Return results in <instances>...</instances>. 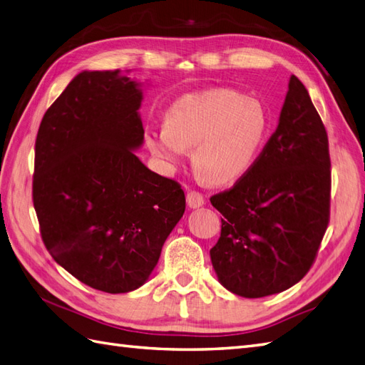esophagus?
Returning <instances> with one entry per match:
<instances>
[{
	"label": "esophagus",
	"mask_w": 365,
	"mask_h": 365,
	"mask_svg": "<svg viewBox=\"0 0 365 365\" xmlns=\"http://www.w3.org/2000/svg\"><path fill=\"white\" fill-rule=\"evenodd\" d=\"M185 200H187V206L190 209H198L201 206H204V197L200 193V192H195V190H190L187 193V197H185Z\"/></svg>",
	"instance_id": "esophagus-1"
}]
</instances>
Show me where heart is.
<instances>
[{"label": "heart", "instance_id": "b5f03b06", "mask_svg": "<svg viewBox=\"0 0 365 365\" xmlns=\"http://www.w3.org/2000/svg\"><path fill=\"white\" fill-rule=\"evenodd\" d=\"M269 125L262 101L213 88L176 99L165 113V123L147 128L144 140L168 170L180 167L192 147L200 180L229 184L251 170Z\"/></svg>", "mask_w": 365, "mask_h": 365}]
</instances>
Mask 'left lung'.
Here are the masks:
<instances>
[{"label":"left lung","mask_w":365,"mask_h":365,"mask_svg":"<svg viewBox=\"0 0 365 365\" xmlns=\"http://www.w3.org/2000/svg\"><path fill=\"white\" fill-rule=\"evenodd\" d=\"M328 138L304 83L291 76L277 128L251 170L213 195L221 235L210 250L218 282L246 299L304 279L330 218Z\"/></svg>","instance_id":"8db88e82"}]
</instances>
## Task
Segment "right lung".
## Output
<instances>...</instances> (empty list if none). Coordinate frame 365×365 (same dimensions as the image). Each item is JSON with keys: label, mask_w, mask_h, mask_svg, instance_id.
Instances as JSON below:
<instances>
[{"label": "right lung", "mask_w": 365, "mask_h": 365, "mask_svg": "<svg viewBox=\"0 0 365 365\" xmlns=\"http://www.w3.org/2000/svg\"><path fill=\"white\" fill-rule=\"evenodd\" d=\"M130 73L77 74L35 142L32 197L44 246L76 279L110 294L144 285L185 210L181 185L135 153L144 144V93Z\"/></svg>", "instance_id": "obj_1"}]
</instances>
